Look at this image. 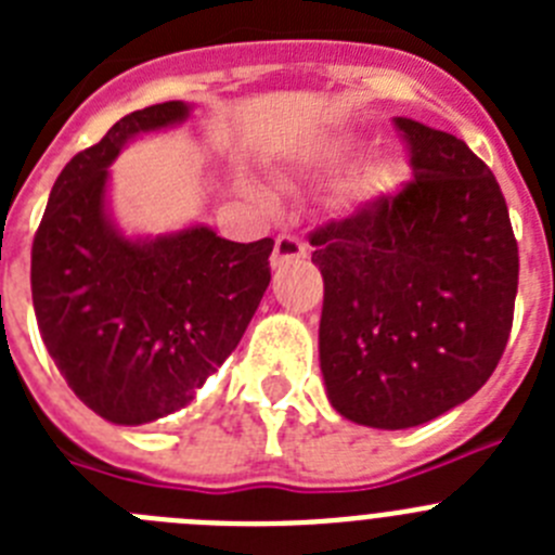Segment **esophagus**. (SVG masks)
<instances>
[{
    "label": "esophagus",
    "mask_w": 555,
    "mask_h": 555,
    "mask_svg": "<svg viewBox=\"0 0 555 555\" xmlns=\"http://www.w3.org/2000/svg\"><path fill=\"white\" fill-rule=\"evenodd\" d=\"M308 247L306 242H302L300 235H294V233H281L278 238H274V249H272V267H283V263L288 261H297V258H306Z\"/></svg>",
    "instance_id": "esophagus-1"
}]
</instances>
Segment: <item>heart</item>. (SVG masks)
I'll return each instance as SVG.
<instances>
[{
    "label": "heart",
    "instance_id": "b5f03b06",
    "mask_svg": "<svg viewBox=\"0 0 555 555\" xmlns=\"http://www.w3.org/2000/svg\"><path fill=\"white\" fill-rule=\"evenodd\" d=\"M391 180H395V166L375 164L364 171V178H361V191H364V194H375V191L389 189Z\"/></svg>",
    "mask_w": 555,
    "mask_h": 555
}]
</instances>
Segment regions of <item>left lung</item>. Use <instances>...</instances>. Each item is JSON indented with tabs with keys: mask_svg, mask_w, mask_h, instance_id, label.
I'll use <instances>...</instances> for the list:
<instances>
[{
	"mask_svg": "<svg viewBox=\"0 0 555 555\" xmlns=\"http://www.w3.org/2000/svg\"><path fill=\"white\" fill-rule=\"evenodd\" d=\"M411 180L311 233L325 281L327 400L370 428H414L487 384L506 350L519 255L489 166L450 132L395 119Z\"/></svg>",
	"mask_w": 555,
	"mask_h": 555,
	"instance_id": "obj_1",
	"label": "left lung"
}]
</instances>
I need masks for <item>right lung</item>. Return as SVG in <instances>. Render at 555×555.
<instances>
[{
  "mask_svg": "<svg viewBox=\"0 0 555 555\" xmlns=\"http://www.w3.org/2000/svg\"><path fill=\"white\" fill-rule=\"evenodd\" d=\"M160 102L119 119L57 175L33 242V308L49 356L102 420L144 425L194 400L235 350L269 286L272 238L205 224L127 238L107 214V166L141 132L189 119Z\"/></svg>",
  "mask_w": 555,
  "mask_h": 555,
  "instance_id": "obj_1",
  "label": "right lung"
}]
</instances>
